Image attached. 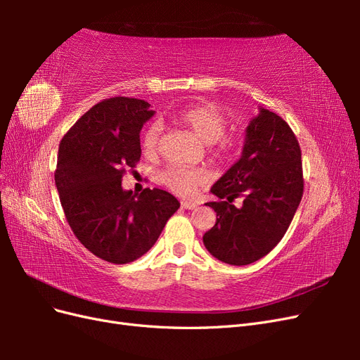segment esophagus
<instances>
[{"mask_svg": "<svg viewBox=\"0 0 360 360\" xmlns=\"http://www.w3.org/2000/svg\"><path fill=\"white\" fill-rule=\"evenodd\" d=\"M181 207L183 209H188V210H193V209H197L198 207V204L197 202H192V201H181Z\"/></svg>", "mask_w": 360, "mask_h": 360, "instance_id": "esophagus-1", "label": "esophagus"}]
</instances>
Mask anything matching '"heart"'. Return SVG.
Masks as SVG:
<instances>
[{
    "mask_svg": "<svg viewBox=\"0 0 360 360\" xmlns=\"http://www.w3.org/2000/svg\"><path fill=\"white\" fill-rule=\"evenodd\" d=\"M172 120L183 127L189 129L197 135L204 144L210 147V155L214 160L224 162L231 156L234 150L233 139H224L226 130L225 114L213 103H195L183 108L172 115ZM162 135V126L159 123H151L144 132L143 146L148 153H155L159 147ZM207 179V171L204 168L171 165L163 169L159 176L160 183L165 184L174 193L181 197H191L195 193L198 184Z\"/></svg>",
    "mask_w": 360,
    "mask_h": 360,
    "instance_id": "heart-1",
    "label": "heart"
}]
</instances>
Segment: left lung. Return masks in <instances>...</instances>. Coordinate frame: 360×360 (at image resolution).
<instances>
[{
	"label": "left lung",
	"mask_w": 360,
	"mask_h": 360,
	"mask_svg": "<svg viewBox=\"0 0 360 360\" xmlns=\"http://www.w3.org/2000/svg\"><path fill=\"white\" fill-rule=\"evenodd\" d=\"M216 224L202 236L222 263L246 266L263 258L287 233L303 195L296 135L278 114L259 108L246 127L242 156L210 189ZM242 196L236 207L232 201Z\"/></svg>",
	"instance_id": "1"
}]
</instances>
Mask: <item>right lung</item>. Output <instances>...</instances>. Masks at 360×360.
Masks as SVG:
<instances>
[{
  "instance_id": "right-lung-1",
  "label": "right lung",
  "mask_w": 360,
  "mask_h": 360,
  "mask_svg": "<svg viewBox=\"0 0 360 360\" xmlns=\"http://www.w3.org/2000/svg\"><path fill=\"white\" fill-rule=\"evenodd\" d=\"M150 103L111 97L86 111L58 148L56 186L78 240L108 263L127 264L156 243L180 202L167 191H124L122 179L141 158L139 132Z\"/></svg>"
}]
</instances>
